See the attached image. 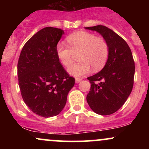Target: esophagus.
Instances as JSON below:
<instances>
[{"label": "esophagus", "instance_id": "1", "mask_svg": "<svg viewBox=\"0 0 149 149\" xmlns=\"http://www.w3.org/2000/svg\"><path fill=\"white\" fill-rule=\"evenodd\" d=\"M81 80H82L81 78H76V79H75V81H76V83H79Z\"/></svg>", "mask_w": 149, "mask_h": 149}]
</instances>
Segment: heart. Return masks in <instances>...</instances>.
I'll use <instances>...</instances> for the list:
<instances>
[{
    "label": "heart",
    "instance_id": "b5f03b06",
    "mask_svg": "<svg viewBox=\"0 0 149 149\" xmlns=\"http://www.w3.org/2000/svg\"><path fill=\"white\" fill-rule=\"evenodd\" d=\"M69 46L59 42L56 47L58 59L64 66L71 64L73 53L80 52L79 62L67 69L71 76L80 77L89 73L92 68L95 71L102 69L109 57V46L101 37L87 31H77L66 38Z\"/></svg>",
    "mask_w": 149,
    "mask_h": 149
}]
</instances>
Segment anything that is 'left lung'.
<instances>
[{"mask_svg": "<svg viewBox=\"0 0 149 149\" xmlns=\"http://www.w3.org/2000/svg\"><path fill=\"white\" fill-rule=\"evenodd\" d=\"M85 29L100 33L109 46L105 66L88 78L91 87L87 102L96 113L110 115L122 107L132 90L135 71L132 54L125 40L108 27L97 25Z\"/></svg>", "mask_w": 149, "mask_h": 149, "instance_id": "8db88e82", "label": "left lung"}]
</instances>
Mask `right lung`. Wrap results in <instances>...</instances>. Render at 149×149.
<instances>
[{
	"mask_svg": "<svg viewBox=\"0 0 149 149\" xmlns=\"http://www.w3.org/2000/svg\"><path fill=\"white\" fill-rule=\"evenodd\" d=\"M64 31L45 27L24 45L17 64L19 86L24 102L34 113L48 118L61 113L75 79L58 59L56 47Z\"/></svg>",
	"mask_w": 149,
	"mask_h": 149,
	"instance_id": "add662e5",
	"label": "right lung"
}]
</instances>
